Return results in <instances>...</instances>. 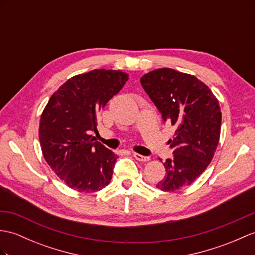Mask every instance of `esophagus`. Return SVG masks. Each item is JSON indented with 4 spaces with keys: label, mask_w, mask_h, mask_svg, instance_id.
<instances>
[{
    "label": "esophagus",
    "mask_w": 255,
    "mask_h": 255,
    "mask_svg": "<svg viewBox=\"0 0 255 255\" xmlns=\"http://www.w3.org/2000/svg\"><path fill=\"white\" fill-rule=\"evenodd\" d=\"M132 155L139 162H147L150 159L149 156H143V155H141V154H138V153H133Z\"/></svg>",
    "instance_id": "34e87169"
}]
</instances>
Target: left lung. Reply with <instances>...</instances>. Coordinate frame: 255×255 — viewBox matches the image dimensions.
<instances>
[{
	"mask_svg": "<svg viewBox=\"0 0 255 255\" xmlns=\"http://www.w3.org/2000/svg\"><path fill=\"white\" fill-rule=\"evenodd\" d=\"M140 82L163 121L176 128L168 140L173 157L164 163L166 176L157 182L162 191L190 186L212 162L221 137L222 112L211 89L193 75L158 68Z\"/></svg>",
	"mask_w": 255,
	"mask_h": 255,
	"instance_id": "obj_1",
	"label": "left lung"
}]
</instances>
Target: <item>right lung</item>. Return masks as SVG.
Listing matches in <instances>:
<instances>
[{
	"label": "right lung",
	"instance_id": "obj_1",
	"mask_svg": "<svg viewBox=\"0 0 255 255\" xmlns=\"http://www.w3.org/2000/svg\"><path fill=\"white\" fill-rule=\"evenodd\" d=\"M128 80L122 70L93 69L72 77L52 94L40 118L39 140L46 163L79 192L110 183L117 155L94 141L97 115Z\"/></svg>",
	"mask_w": 255,
	"mask_h": 255
}]
</instances>
